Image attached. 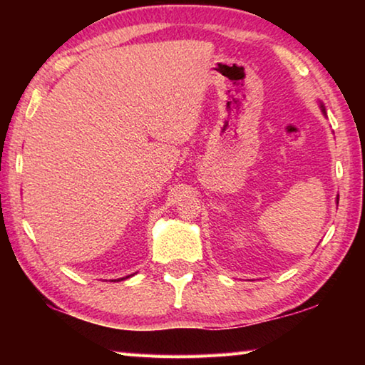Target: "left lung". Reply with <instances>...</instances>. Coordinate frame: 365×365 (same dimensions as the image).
I'll return each instance as SVG.
<instances>
[{
	"label": "left lung",
	"mask_w": 365,
	"mask_h": 365,
	"mask_svg": "<svg viewBox=\"0 0 365 365\" xmlns=\"http://www.w3.org/2000/svg\"><path fill=\"white\" fill-rule=\"evenodd\" d=\"M319 103H320V101H319ZM320 109H322V114H324V115H327V114H325V106H324L322 103H320ZM336 202H338V197H336Z\"/></svg>",
	"instance_id": "obj_1"
}]
</instances>
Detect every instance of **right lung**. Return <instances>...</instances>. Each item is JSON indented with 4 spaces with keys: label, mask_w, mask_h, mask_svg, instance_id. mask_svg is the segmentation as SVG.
Listing matches in <instances>:
<instances>
[{
    "label": "right lung",
    "mask_w": 365,
    "mask_h": 365,
    "mask_svg": "<svg viewBox=\"0 0 365 365\" xmlns=\"http://www.w3.org/2000/svg\"><path fill=\"white\" fill-rule=\"evenodd\" d=\"M128 277H132V275H127V277H122V279H117V280H110V282H120V280H125V279H128Z\"/></svg>",
    "instance_id": "obj_1"
}]
</instances>
